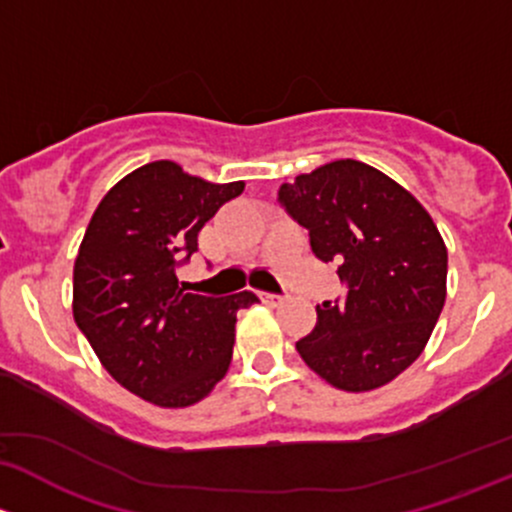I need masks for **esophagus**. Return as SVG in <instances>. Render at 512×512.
<instances>
[{
    "instance_id": "obj_1",
    "label": "esophagus",
    "mask_w": 512,
    "mask_h": 512,
    "mask_svg": "<svg viewBox=\"0 0 512 512\" xmlns=\"http://www.w3.org/2000/svg\"><path fill=\"white\" fill-rule=\"evenodd\" d=\"M258 295H261L263 303L268 305H281L283 300H286V295H278V293H258Z\"/></svg>"
}]
</instances>
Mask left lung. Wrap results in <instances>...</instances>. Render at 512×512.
<instances>
[{
	"label": "left lung",
	"instance_id": "1",
	"mask_svg": "<svg viewBox=\"0 0 512 512\" xmlns=\"http://www.w3.org/2000/svg\"><path fill=\"white\" fill-rule=\"evenodd\" d=\"M278 202L308 229L320 261H335L345 295L315 305L313 333L295 350L345 392L392 382L421 355L446 300L444 239L429 212L394 179L357 160H335Z\"/></svg>",
	"mask_w": 512,
	"mask_h": 512
}]
</instances>
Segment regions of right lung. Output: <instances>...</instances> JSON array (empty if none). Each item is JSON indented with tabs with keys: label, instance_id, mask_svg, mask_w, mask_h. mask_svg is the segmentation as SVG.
<instances>
[{
	"label": "right lung",
	"instance_id": "right-lung-1",
	"mask_svg": "<svg viewBox=\"0 0 512 512\" xmlns=\"http://www.w3.org/2000/svg\"><path fill=\"white\" fill-rule=\"evenodd\" d=\"M244 182L212 184L170 160L120 179L93 212L73 266V320L115 382L157 407L197 404L229 370L236 310L256 293L197 295L177 266Z\"/></svg>",
	"mask_w": 512,
	"mask_h": 512
}]
</instances>
